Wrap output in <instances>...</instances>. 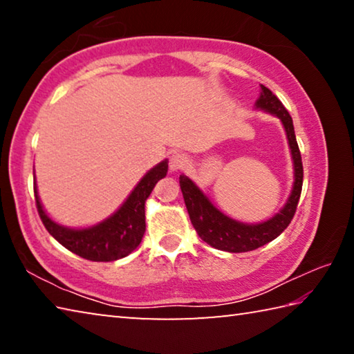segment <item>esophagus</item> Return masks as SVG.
Returning <instances> with one entry per match:
<instances>
[{"label":"esophagus","mask_w":354,"mask_h":354,"mask_svg":"<svg viewBox=\"0 0 354 354\" xmlns=\"http://www.w3.org/2000/svg\"><path fill=\"white\" fill-rule=\"evenodd\" d=\"M187 165H189L187 154H184V153H173L170 156V170L171 171L184 170Z\"/></svg>","instance_id":"34e87169"}]
</instances>
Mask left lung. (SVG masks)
Instances as JSON below:
<instances>
[{"label": "left lung", "mask_w": 354, "mask_h": 354, "mask_svg": "<svg viewBox=\"0 0 354 354\" xmlns=\"http://www.w3.org/2000/svg\"><path fill=\"white\" fill-rule=\"evenodd\" d=\"M261 97L256 101V107L268 113H273V115H277L283 122L293 159V178H295V181H293L292 194L286 206L274 217L262 221V223H241V221L232 220L226 217L223 212H220L209 201L207 196L196 187L192 179L185 175L179 176V185H181L185 207H187L189 217L195 231L211 247L230 251V253H245V251L256 250L262 247V245L272 242L273 239H277L289 226L293 215H295L299 195H301L303 162L295 131H293L292 117L270 88L261 84Z\"/></svg>", "instance_id": "obj_1"}]
</instances>
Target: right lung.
<instances>
[{
  "label": "right lung",
  "instance_id": "1",
  "mask_svg": "<svg viewBox=\"0 0 354 354\" xmlns=\"http://www.w3.org/2000/svg\"><path fill=\"white\" fill-rule=\"evenodd\" d=\"M169 162L162 160L140 179L115 214L84 230H71L53 221L41 207L37 189L34 187L35 206L46 231L71 253L95 262L117 261L133 253L142 242L145 234V201L156 183L165 178Z\"/></svg>",
  "mask_w": 354,
  "mask_h": 354
}]
</instances>
